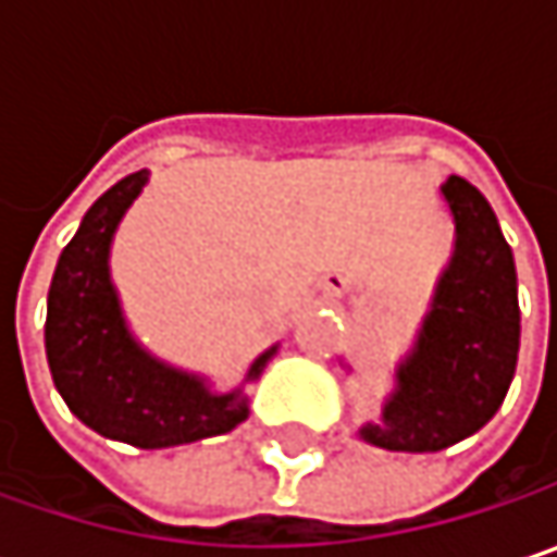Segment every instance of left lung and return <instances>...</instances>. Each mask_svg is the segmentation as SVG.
<instances>
[{
  "mask_svg": "<svg viewBox=\"0 0 557 557\" xmlns=\"http://www.w3.org/2000/svg\"><path fill=\"white\" fill-rule=\"evenodd\" d=\"M455 251L412 351L396 368L381 422L361 438L387 451H442L500 409L519 355L516 264L491 202L461 176L442 183Z\"/></svg>",
  "mask_w": 557,
  "mask_h": 557,
  "instance_id": "obj_1",
  "label": "left lung"
}]
</instances>
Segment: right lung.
I'll return each mask as SVG.
<instances>
[{"label":"right lung","mask_w":557,"mask_h":557,"mask_svg":"<svg viewBox=\"0 0 557 557\" xmlns=\"http://www.w3.org/2000/svg\"><path fill=\"white\" fill-rule=\"evenodd\" d=\"M145 183L148 170H138L106 189L60 251L45 348L57 393L83 425L135 448H170L232 432L248 419V396L242 387L212 393L202 377L145 351L125 325L109 248ZM274 351L277 345L258 355L245 381H258Z\"/></svg>","instance_id":"add662e5"}]
</instances>
